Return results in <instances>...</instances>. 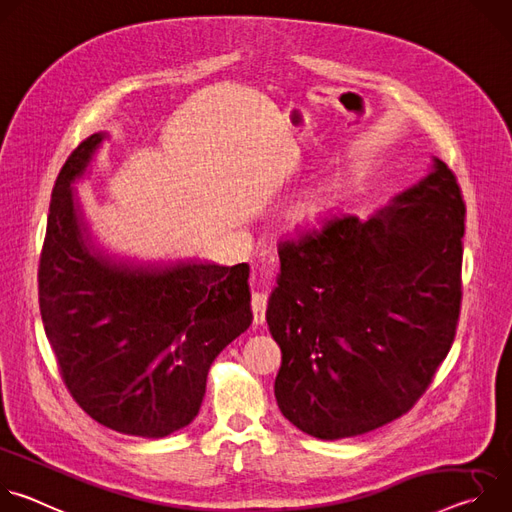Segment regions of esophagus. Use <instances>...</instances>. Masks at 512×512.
Segmentation results:
<instances>
[{"instance_id":"1","label":"esophagus","mask_w":512,"mask_h":512,"mask_svg":"<svg viewBox=\"0 0 512 512\" xmlns=\"http://www.w3.org/2000/svg\"><path fill=\"white\" fill-rule=\"evenodd\" d=\"M251 308H253L255 326H261L265 322V312H267V294L255 291L253 298H251Z\"/></svg>"}]
</instances>
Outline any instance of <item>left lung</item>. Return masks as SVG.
<instances>
[{
  "label": "left lung",
  "instance_id": "1",
  "mask_svg": "<svg viewBox=\"0 0 512 512\" xmlns=\"http://www.w3.org/2000/svg\"><path fill=\"white\" fill-rule=\"evenodd\" d=\"M464 216L456 174L433 158L369 221L330 214L277 245L265 318L281 348L275 399L298 429L362 435L427 391L460 318Z\"/></svg>",
  "mask_w": 512,
  "mask_h": 512
}]
</instances>
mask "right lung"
Segmentation results:
<instances>
[{"label": "right lung", "instance_id": "obj_1", "mask_svg": "<svg viewBox=\"0 0 512 512\" xmlns=\"http://www.w3.org/2000/svg\"><path fill=\"white\" fill-rule=\"evenodd\" d=\"M105 139L64 162L38 267L42 324L83 411L125 435L166 437L200 411L212 360L251 322L249 265H141L105 255L72 192Z\"/></svg>", "mask_w": 512, "mask_h": 512}]
</instances>
